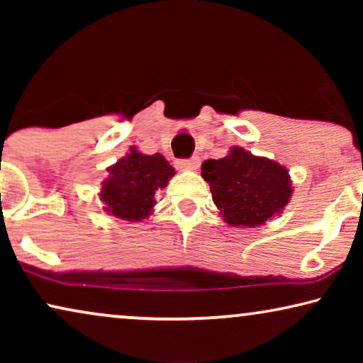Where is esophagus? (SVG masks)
<instances>
[{"label":"esophagus","instance_id":"esophagus-1","mask_svg":"<svg viewBox=\"0 0 363 363\" xmlns=\"http://www.w3.org/2000/svg\"><path fill=\"white\" fill-rule=\"evenodd\" d=\"M198 167H200V158L198 157L186 158V160H178V168H180V170H196Z\"/></svg>","mask_w":363,"mask_h":363}]
</instances>
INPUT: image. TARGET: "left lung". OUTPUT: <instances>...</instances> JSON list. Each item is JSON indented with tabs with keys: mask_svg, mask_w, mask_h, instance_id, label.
I'll use <instances>...</instances> for the list:
<instances>
[{
	"mask_svg": "<svg viewBox=\"0 0 363 363\" xmlns=\"http://www.w3.org/2000/svg\"><path fill=\"white\" fill-rule=\"evenodd\" d=\"M201 177L210 183L213 201L231 226L264 225L292 195L287 168L240 147L218 160L203 162Z\"/></svg>",
	"mask_w": 363,
	"mask_h": 363,
	"instance_id": "8db88e82",
	"label": "left lung"
}]
</instances>
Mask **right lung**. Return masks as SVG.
<instances>
[{
  "mask_svg": "<svg viewBox=\"0 0 363 363\" xmlns=\"http://www.w3.org/2000/svg\"><path fill=\"white\" fill-rule=\"evenodd\" d=\"M107 172L101 191L104 210L125 221H140L150 215L155 193L175 175V168L160 153L145 155L135 148Z\"/></svg>",
  "mask_w": 363,
  "mask_h": 363,
  "instance_id": "1",
  "label": "right lung"
}]
</instances>
